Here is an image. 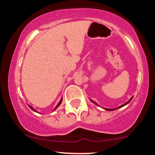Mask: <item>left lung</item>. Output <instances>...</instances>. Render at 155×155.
<instances>
[{
	"label": "left lung",
	"mask_w": 155,
	"mask_h": 155,
	"mask_svg": "<svg viewBox=\"0 0 155 155\" xmlns=\"http://www.w3.org/2000/svg\"><path fill=\"white\" fill-rule=\"evenodd\" d=\"M133 97H131V98H130L129 100H128V101L127 102H126V103L125 104H122V105H121V106H119V107H117V108H115V109H108V108H104L103 107V109H104V110H107V111H114V110H117V109H119V108H121V107H124V106H125V105H126V104H128V103H129V102H130V101H131V100L133 99ZM90 100H91V102H93V103H94V104H96V105H98V104H97V103H96V102H94V101H93V100H91L90 99ZM99 106V105H98Z\"/></svg>",
	"instance_id": "8db88e82"
}]
</instances>
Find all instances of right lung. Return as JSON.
Instances as JSON below:
<instances>
[{"label":"right lung","mask_w":155,"mask_h":155,"mask_svg":"<svg viewBox=\"0 0 155 155\" xmlns=\"http://www.w3.org/2000/svg\"><path fill=\"white\" fill-rule=\"evenodd\" d=\"M62 98H61V99H60V101L58 102V104H57V106L55 107V109H54V110H53V111H54V110H56V109H57V108H58V107L60 105V104H61V103H62ZM29 107H30V108H31V110H33V111H34V112H37V111H36V110H34V109L33 107H31V106H30V105H29Z\"/></svg>","instance_id":"right-lung-1"}]
</instances>
